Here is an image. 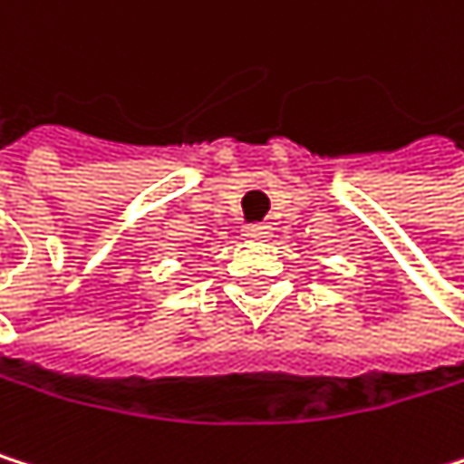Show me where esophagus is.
Returning <instances> with one entry per match:
<instances>
[{
  "label": "esophagus",
  "mask_w": 464,
  "mask_h": 464,
  "mask_svg": "<svg viewBox=\"0 0 464 464\" xmlns=\"http://www.w3.org/2000/svg\"><path fill=\"white\" fill-rule=\"evenodd\" d=\"M242 234H245L247 239H269L272 225H266V222H250V225H245Z\"/></svg>",
  "instance_id": "34e87169"
}]
</instances>
